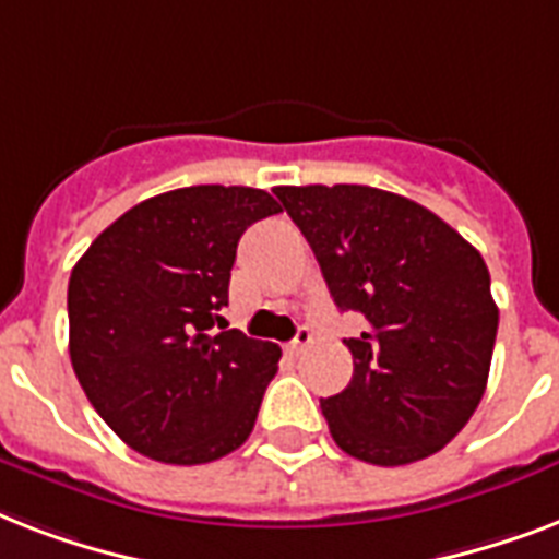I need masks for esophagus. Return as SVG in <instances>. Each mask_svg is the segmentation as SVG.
Returning a JSON list of instances; mask_svg holds the SVG:
<instances>
[{"mask_svg":"<svg viewBox=\"0 0 559 559\" xmlns=\"http://www.w3.org/2000/svg\"><path fill=\"white\" fill-rule=\"evenodd\" d=\"M310 342H313V333H310V328H305V324H301V328L296 331V340L289 342V354H301V350H305Z\"/></svg>","mask_w":559,"mask_h":559,"instance_id":"34e87169","label":"esophagus"}]
</instances>
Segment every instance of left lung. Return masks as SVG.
Returning <instances> with one entry per match:
<instances>
[{"label": "left lung", "mask_w": 559, "mask_h": 559, "mask_svg": "<svg viewBox=\"0 0 559 559\" xmlns=\"http://www.w3.org/2000/svg\"><path fill=\"white\" fill-rule=\"evenodd\" d=\"M340 310L366 316L345 340L348 389L322 400L340 450L400 467L467 426L493 359L499 307L478 249L438 214L368 186H281Z\"/></svg>", "instance_id": "1"}]
</instances>
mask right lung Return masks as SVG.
Instances as JSON below:
<instances>
[{
	"label": "right lung",
	"mask_w": 559,
	"mask_h": 559,
	"mask_svg": "<svg viewBox=\"0 0 559 559\" xmlns=\"http://www.w3.org/2000/svg\"><path fill=\"white\" fill-rule=\"evenodd\" d=\"M278 211L261 188H177L121 214L74 263L72 368L135 452L191 467L252 435L281 348L226 331L219 310L237 240Z\"/></svg>",
	"instance_id": "obj_1"
}]
</instances>
